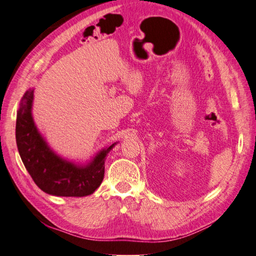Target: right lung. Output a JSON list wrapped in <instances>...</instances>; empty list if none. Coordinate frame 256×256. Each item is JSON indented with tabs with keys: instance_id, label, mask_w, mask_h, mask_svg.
Instances as JSON below:
<instances>
[{
	"instance_id": "1",
	"label": "right lung",
	"mask_w": 256,
	"mask_h": 256,
	"mask_svg": "<svg viewBox=\"0 0 256 256\" xmlns=\"http://www.w3.org/2000/svg\"><path fill=\"white\" fill-rule=\"evenodd\" d=\"M34 90L22 98L16 118V144L22 162L42 192L60 197H84L94 192L104 177V160L113 145L101 150L86 166H77L48 148L32 118Z\"/></svg>"
}]
</instances>
